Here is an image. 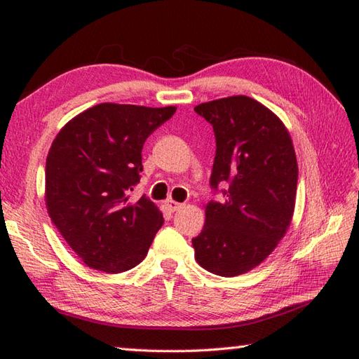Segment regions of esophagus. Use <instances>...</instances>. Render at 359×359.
Listing matches in <instances>:
<instances>
[{"label": "esophagus", "instance_id": "1", "mask_svg": "<svg viewBox=\"0 0 359 359\" xmlns=\"http://www.w3.org/2000/svg\"><path fill=\"white\" fill-rule=\"evenodd\" d=\"M182 207H184V203H179V202H175V201H166V208L170 210V211H177V210H180Z\"/></svg>", "mask_w": 359, "mask_h": 359}]
</instances>
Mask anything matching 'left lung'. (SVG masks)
Masks as SVG:
<instances>
[{"label": "left lung", "mask_w": 359, "mask_h": 359, "mask_svg": "<svg viewBox=\"0 0 359 359\" xmlns=\"http://www.w3.org/2000/svg\"><path fill=\"white\" fill-rule=\"evenodd\" d=\"M194 111L215 131L210 187L225 197L207 203L203 230L193 239L196 259L219 276H239L276 248L292 222L294 148L284 123L255 98H220Z\"/></svg>", "instance_id": "obj_1"}]
</instances>
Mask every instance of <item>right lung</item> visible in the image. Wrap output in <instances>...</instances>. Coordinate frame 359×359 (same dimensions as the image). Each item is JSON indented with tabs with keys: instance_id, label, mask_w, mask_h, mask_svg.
Returning <instances> with one entry per match:
<instances>
[{
	"instance_id": "obj_1",
	"label": "right lung",
	"mask_w": 359,
	"mask_h": 359,
	"mask_svg": "<svg viewBox=\"0 0 359 359\" xmlns=\"http://www.w3.org/2000/svg\"><path fill=\"white\" fill-rule=\"evenodd\" d=\"M174 106L102 103L79 114L53 140L46 160V207L69 247L90 269L121 273L139 265L163 216L140 182L142 149Z\"/></svg>"
}]
</instances>
